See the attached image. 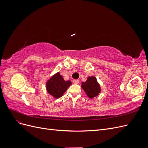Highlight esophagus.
Returning a JSON list of instances; mask_svg holds the SVG:
<instances>
[{"instance_id":"obj_1","label":"esophagus","mask_w":148,"mask_h":148,"mask_svg":"<svg viewBox=\"0 0 148 148\" xmlns=\"http://www.w3.org/2000/svg\"><path fill=\"white\" fill-rule=\"evenodd\" d=\"M73 82L75 84H78L79 83V80L78 79H73Z\"/></svg>"}]
</instances>
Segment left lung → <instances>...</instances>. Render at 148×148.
<instances>
[{
	"label": "left lung",
	"mask_w": 148,
	"mask_h": 148,
	"mask_svg": "<svg viewBox=\"0 0 148 148\" xmlns=\"http://www.w3.org/2000/svg\"><path fill=\"white\" fill-rule=\"evenodd\" d=\"M82 87L91 99L97 96L101 92L100 85L97 83L96 78L92 76L88 77L85 82L82 83Z\"/></svg>",
	"instance_id": "1"
}]
</instances>
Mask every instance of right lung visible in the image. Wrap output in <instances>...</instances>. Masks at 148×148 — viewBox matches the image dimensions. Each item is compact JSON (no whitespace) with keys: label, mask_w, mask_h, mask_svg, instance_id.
Instances as JSON below:
<instances>
[{"label":"right lung","mask_w":148,"mask_h":148,"mask_svg":"<svg viewBox=\"0 0 148 148\" xmlns=\"http://www.w3.org/2000/svg\"><path fill=\"white\" fill-rule=\"evenodd\" d=\"M71 84V82L70 80L65 81L60 73H57L47 82V91L55 98H59Z\"/></svg>","instance_id":"add662e5"}]
</instances>
